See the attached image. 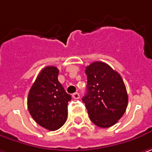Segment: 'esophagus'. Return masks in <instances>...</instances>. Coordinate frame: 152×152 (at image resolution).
<instances>
[{
    "label": "esophagus",
    "instance_id": "obj_1",
    "mask_svg": "<svg viewBox=\"0 0 152 152\" xmlns=\"http://www.w3.org/2000/svg\"><path fill=\"white\" fill-rule=\"evenodd\" d=\"M72 97H73L74 99L77 100V99H79V98H80V94H79V93L76 92V93H74V94H72Z\"/></svg>",
    "mask_w": 152,
    "mask_h": 152
}]
</instances>
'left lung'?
<instances>
[{
    "instance_id": "1",
    "label": "left lung",
    "mask_w": 152,
    "mask_h": 152,
    "mask_svg": "<svg viewBox=\"0 0 152 152\" xmlns=\"http://www.w3.org/2000/svg\"><path fill=\"white\" fill-rule=\"evenodd\" d=\"M87 94L83 97L91 121L99 127L113 126L125 113L128 95L121 75L103 62L86 67Z\"/></svg>"
}]
</instances>
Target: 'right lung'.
Returning <instances> with one entry per match:
<instances>
[{
    "instance_id": "add662e5",
    "label": "right lung",
    "mask_w": 152,
    "mask_h": 152,
    "mask_svg": "<svg viewBox=\"0 0 152 152\" xmlns=\"http://www.w3.org/2000/svg\"><path fill=\"white\" fill-rule=\"evenodd\" d=\"M55 66L44 68L31 86L27 107L32 119L49 131L59 129L67 120L68 102L71 100L58 82Z\"/></svg>"
}]
</instances>
